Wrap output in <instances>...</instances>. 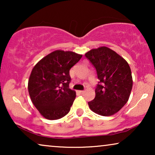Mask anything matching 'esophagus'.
<instances>
[{
	"instance_id": "obj_1",
	"label": "esophagus",
	"mask_w": 155,
	"mask_h": 155,
	"mask_svg": "<svg viewBox=\"0 0 155 155\" xmlns=\"http://www.w3.org/2000/svg\"><path fill=\"white\" fill-rule=\"evenodd\" d=\"M78 93L80 94H83L84 93V91H82V90H80V91H78Z\"/></svg>"
}]
</instances>
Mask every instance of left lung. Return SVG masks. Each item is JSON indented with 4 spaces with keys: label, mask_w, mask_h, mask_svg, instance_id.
Here are the masks:
<instances>
[{
    "label": "left lung",
    "mask_w": 155,
    "mask_h": 155,
    "mask_svg": "<svg viewBox=\"0 0 155 155\" xmlns=\"http://www.w3.org/2000/svg\"><path fill=\"white\" fill-rule=\"evenodd\" d=\"M97 71L99 82L95 89V98L88 104L93 112L109 116L117 113L128 101L133 87L128 63L120 55L106 46L85 54Z\"/></svg>",
    "instance_id": "left-lung-1"
}]
</instances>
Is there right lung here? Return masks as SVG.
Wrapping results in <instances>:
<instances>
[{
    "instance_id": "obj_1",
    "label": "right lung",
    "mask_w": 155,
    "mask_h": 155,
    "mask_svg": "<svg viewBox=\"0 0 155 155\" xmlns=\"http://www.w3.org/2000/svg\"><path fill=\"white\" fill-rule=\"evenodd\" d=\"M82 56L56 50L33 68L28 81L29 94L33 104L46 119H59L71 110L76 92L69 88L70 70Z\"/></svg>"
}]
</instances>
